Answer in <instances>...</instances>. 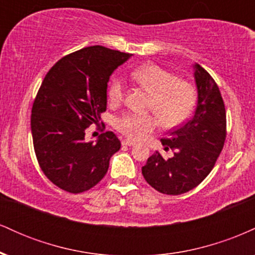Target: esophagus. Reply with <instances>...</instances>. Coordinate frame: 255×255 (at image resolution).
<instances>
[{"label":"esophagus","instance_id":"1","mask_svg":"<svg viewBox=\"0 0 255 255\" xmlns=\"http://www.w3.org/2000/svg\"><path fill=\"white\" fill-rule=\"evenodd\" d=\"M122 145H124V146H133V145H135V142L131 141V140H129V139H125V140H122Z\"/></svg>","mask_w":255,"mask_h":255}]
</instances>
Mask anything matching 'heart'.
<instances>
[{
    "label": "heart",
    "mask_w": 255,
    "mask_h": 255,
    "mask_svg": "<svg viewBox=\"0 0 255 255\" xmlns=\"http://www.w3.org/2000/svg\"><path fill=\"white\" fill-rule=\"evenodd\" d=\"M130 77L151 93L147 109L154 111L165 127L182 125L194 113L198 95L194 85L178 79L174 73L154 63L140 66L130 72ZM125 96V83L121 78L111 79L108 87L110 103H120ZM152 114L125 113L114 120V127L133 140H141L159 125Z\"/></svg>",
    "instance_id": "b5f03b06"
}]
</instances>
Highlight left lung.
Returning <instances> with one entry per match:
<instances>
[{
    "label": "left lung",
    "instance_id": "left-lung-1",
    "mask_svg": "<svg viewBox=\"0 0 255 255\" xmlns=\"http://www.w3.org/2000/svg\"><path fill=\"white\" fill-rule=\"evenodd\" d=\"M198 105L187 124L160 139L174 156L164 159L159 152L141 168L142 176L152 188L163 194L178 195L200 184L217 162L227 137V114L221 91L200 64L194 66Z\"/></svg>",
    "mask_w": 255,
    "mask_h": 255
}]
</instances>
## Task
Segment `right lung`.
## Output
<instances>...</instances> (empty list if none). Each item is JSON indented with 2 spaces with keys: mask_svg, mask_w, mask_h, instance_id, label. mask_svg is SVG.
Instances as JSON below:
<instances>
[{
  "mask_svg": "<svg viewBox=\"0 0 255 255\" xmlns=\"http://www.w3.org/2000/svg\"><path fill=\"white\" fill-rule=\"evenodd\" d=\"M129 56L89 46L63 56L46 73L32 105L31 130L38 164L58 188L72 194L89 191L121 147L113 131L86 142L85 130L101 121L110 75Z\"/></svg>",
  "mask_w": 255,
  "mask_h": 255,
  "instance_id": "right-lung-1",
  "label": "right lung"
}]
</instances>
